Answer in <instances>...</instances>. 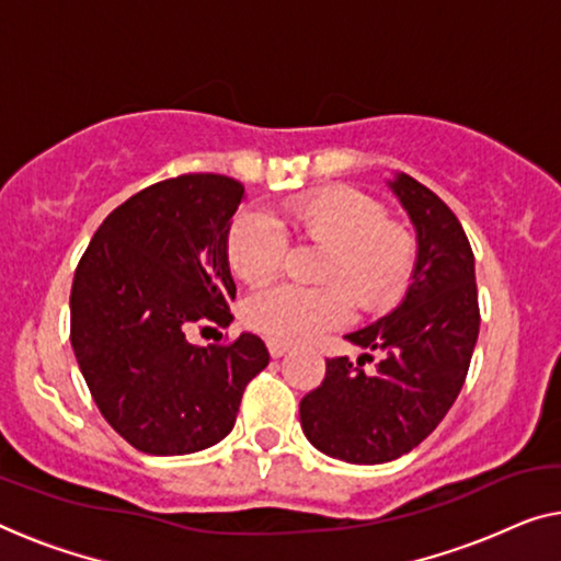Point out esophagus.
Here are the masks:
<instances>
[{
  "label": "esophagus",
  "instance_id": "1",
  "mask_svg": "<svg viewBox=\"0 0 561 561\" xmlns=\"http://www.w3.org/2000/svg\"><path fill=\"white\" fill-rule=\"evenodd\" d=\"M266 347H270V355L272 357H284V355L289 353L287 342H279V340H266Z\"/></svg>",
  "mask_w": 561,
  "mask_h": 561
}]
</instances>
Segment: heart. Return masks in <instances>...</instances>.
<instances>
[{
  "label": "heart",
  "mask_w": 561,
  "mask_h": 561,
  "mask_svg": "<svg viewBox=\"0 0 561 561\" xmlns=\"http://www.w3.org/2000/svg\"><path fill=\"white\" fill-rule=\"evenodd\" d=\"M386 206L350 186H324L287 198L277 219L244 211L227 237V262L247 284H266L284 264L287 237L324 247V287H274L244 307L249 328L279 342H302L347 322L353 305L380 314L403 297L415 270V237L386 219Z\"/></svg>",
  "instance_id": "b5f03b06"
}]
</instances>
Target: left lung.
<instances>
[{"mask_svg":"<svg viewBox=\"0 0 561 561\" xmlns=\"http://www.w3.org/2000/svg\"><path fill=\"white\" fill-rule=\"evenodd\" d=\"M417 239L405 299L375 324L350 332L367 350L357 365L332 357L320 388L299 403L307 440L347 463H388L436 431L463 388L479 340L473 252L456 214L405 173L388 181ZM379 353L376 370L362 363Z\"/></svg>","mask_w":561,"mask_h":561,"instance_id":"8db88e82","label":"left lung"}]
</instances>
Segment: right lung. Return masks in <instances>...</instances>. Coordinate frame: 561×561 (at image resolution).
Wrapping results in <instances>:
<instances>
[{"instance_id":"add662e5","label":"right lung","mask_w":561,"mask_h":561,"mask_svg":"<svg viewBox=\"0 0 561 561\" xmlns=\"http://www.w3.org/2000/svg\"><path fill=\"white\" fill-rule=\"evenodd\" d=\"M244 186L186 173L153 183L100 224L75 270L70 340L95 405L133 448L183 456L227 438L249 380L270 365L241 332L201 347L188 324L233 320L227 262Z\"/></svg>"}]
</instances>
